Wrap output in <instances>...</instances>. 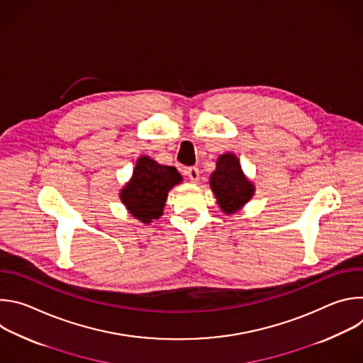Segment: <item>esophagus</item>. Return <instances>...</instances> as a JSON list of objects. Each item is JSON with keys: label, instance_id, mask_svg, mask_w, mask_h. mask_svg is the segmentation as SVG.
<instances>
[{"label": "esophagus", "instance_id": "1", "mask_svg": "<svg viewBox=\"0 0 363 363\" xmlns=\"http://www.w3.org/2000/svg\"><path fill=\"white\" fill-rule=\"evenodd\" d=\"M185 175L192 181V182H196L199 179V171L196 167H191V168H186L185 171Z\"/></svg>", "mask_w": 363, "mask_h": 363}]
</instances>
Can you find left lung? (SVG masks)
<instances>
[{
    "mask_svg": "<svg viewBox=\"0 0 363 363\" xmlns=\"http://www.w3.org/2000/svg\"><path fill=\"white\" fill-rule=\"evenodd\" d=\"M210 185L220 208L227 216L238 211L254 195V185L244 175L234 153H224L218 158Z\"/></svg>",
    "mask_w": 363,
    "mask_h": 363,
    "instance_id": "obj_1",
    "label": "left lung"
}]
</instances>
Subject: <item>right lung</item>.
Instances as JSON below:
<instances>
[{
	"mask_svg": "<svg viewBox=\"0 0 363 363\" xmlns=\"http://www.w3.org/2000/svg\"><path fill=\"white\" fill-rule=\"evenodd\" d=\"M182 181L174 167L155 162L149 157L136 161L132 179L121 191V199L128 211L139 221L149 224L162 216L168 192Z\"/></svg>",
	"mask_w": 363,
	"mask_h": 363,
	"instance_id": "obj_1",
	"label": "right lung"
}]
</instances>
